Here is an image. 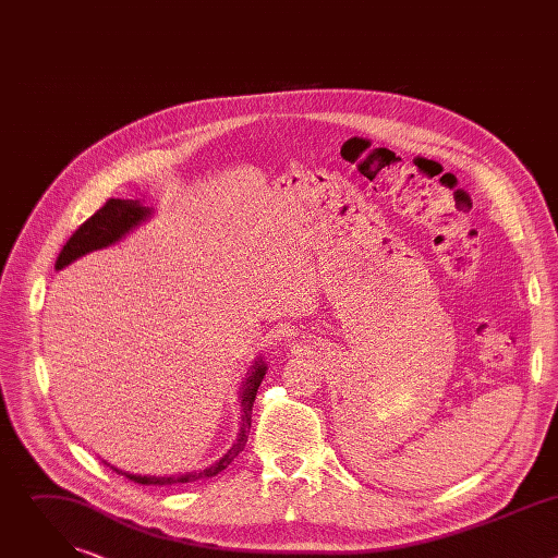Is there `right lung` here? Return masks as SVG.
Listing matches in <instances>:
<instances>
[{"instance_id": "right-lung-1", "label": "right lung", "mask_w": 558, "mask_h": 558, "mask_svg": "<svg viewBox=\"0 0 558 558\" xmlns=\"http://www.w3.org/2000/svg\"><path fill=\"white\" fill-rule=\"evenodd\" d=\"M151 216V209L145 207L141 201H123V198H110L99 211H95L82 227H78L70 241L63 245L61 254L57 256L54 269H63L70 263H74L76 258H82L90 252L110 247L114 243H119L125 233H130L136 225H141L143 220H147ZM267 373V364L258 357L252 366V371L247 373L243 386H241V430H238V437L233 441V446L211 465H207L205 470L198 472H185V474H174V476H141V474H132V472H123L114 465H110L112 470H117L119 474H125L130 482L141 484V486H177V484H192L203 480V476H216L218 472H222L235 457L241 452L247 444L250 437V428H252V409L256 402V392L258 386L263 381Z\"/></svg>"}]
</instances>
